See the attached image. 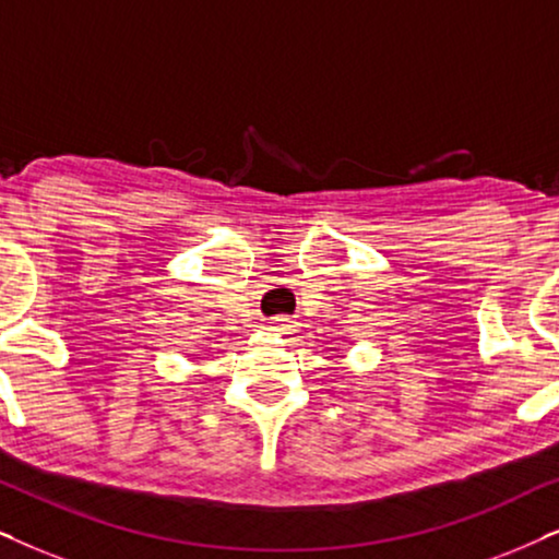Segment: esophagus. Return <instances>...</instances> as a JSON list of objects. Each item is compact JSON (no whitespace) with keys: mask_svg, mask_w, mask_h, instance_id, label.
<instances>
[{"mask_svg":"<svg viewBox=\"0 0 559 559\" xmlns=\"http://www.w3.org/2000/svg\"><path fill=\"white\" fill-rule=\"evenodd\" d=\"M271 330H278V332L288 330V320H286V317H275V320L271 322Z\"/></svg>","mask_w":559,"mask_h":559,"instance_id":"1","label":"esophagus"}]
</instances>
